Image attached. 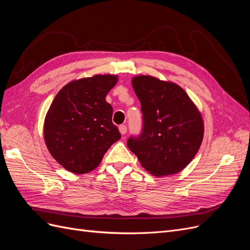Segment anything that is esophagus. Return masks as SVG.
Segmentation results:
<instances>
[{"mask_svg":"<svg viewBox=\"0 0 250 250\" xmlns=\"http://www.w3.org/2000/svg\"><path fill=\"white\" fill-rule=\"evenodd\" d=\"M119 130L121 132V134H125L127 132V127L126 125H120L119 126Z\"/></svg>","mask_w":250,"mask_h":250,"instance_id":"esophagus-1","label":"esophagus"}]
</instances>
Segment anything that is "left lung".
<instances>
[{"mask_svg": "<svg viewBox=\"0 0 250 250\" xmlns=\"http://www.w3.org/2000/svg\"><path fill=\"white\" fill-rule=\"evenodd\" d=\"M141 102L143 129L127 146L154 176L176 174L190 164L203 140L201 113L179 85L148 75L131 80Z\"/></svg>", "mask_w": 250, "mask_h": 250, "instance_id": "obj_1", "label": "left lung"}]
</instances>
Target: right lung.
I'll return each mask as SVG.
<instances>
[{
	"mask_svg": "<svg viewBox=\"0 0 250 250\" xmlns=\"http://www.w3.org/2000/svg\"><path fill=\"white\" fill-rule=\"evenodd\" d=\"M117 82L116 75L74 80L53 100L44 119L43 138L51 155L67 171H93L121 139L111 121V105L105 100Z\"/></svg>",
	"mask_w": 250,
	"mask_h": 250,
	"instance_id": "obj_1",
	"label": "right lung"
}]
</instances>
